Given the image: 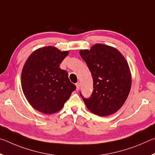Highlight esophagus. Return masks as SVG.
<instances>
[{"instance_id": "esophagus-1", "label": "esophagus", "mask_w": 155, "mask_h": 155, "mask_svg": "<svg viewBox=\"0 0 155 155\" xmlns=\"http://www.w3.org/2000/svg\"><path fill=\"white\" fill-rule=\"evenodd\" d=\"M76 87H77V91L79 90V89H80V83H76Z\"/></svg>"}]
</instances>
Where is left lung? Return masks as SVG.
<instances>
[{
	"mask_svg": "<svg viewBox=\"0 0 155 155\" xmlns=\"http://www.w3.org/2000/svg\"><path fill=\"white\" fill-rule=\"evenodd\" d=\"M79 53L94 82L90 98H84L81 94L86 107L99 116L114 114L124 104L131 87V73L125 57L114 47L103 44L81 50Z\"/></svg>",
	"mask_w": 155,
	"mask_h": 155,
	"instance_id": "obj_1",
	"label": "left lung"
}]
</instances>
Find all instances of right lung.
Here are the masks:
<instances>
[{
    "label": "right lung",
    "instance_id": "right-lung-1",
    "mask_svg": "<svg viewBox=\"0 0 155 155\" xmlns=\"http://www.w3.org/2000/svg\"><path fill=\"white\" fill-rule=\"evenodd\" d=\"M69 51L48 46L37 49L28 57L21 74L25 98L37 111L45 114L61 110L76 86L67 71L59 68Z\"/></svg>",
    "mask_w": 155,
    "mask_h": 155
}]
</instances>
